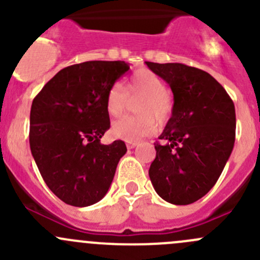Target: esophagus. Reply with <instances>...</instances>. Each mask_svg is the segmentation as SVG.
<instances>
[{"mask_svg":"<svg viewBox=\"0 0 260 260\" xmlns=\"http://www.w3.org/2000/svg\"><path fill=\"white\" fill-rule=\"evenodd\" d=\"M137 146H138L137 142H127V148H129V149L135 148V147H137Z\"/></svg>","mask_w":260,"mask_h":260,"instance_id":"esophagus-1","label":"esophagus"}]
</instances>
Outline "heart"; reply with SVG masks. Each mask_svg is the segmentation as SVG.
<instances>
[{"label": "heart", "mask_w": 260, "mask_h": 260, "mask_svg": "<svg viewBox=\"0 0 260 260\" xmlns=\"http://www.w3.org/2000/svg\"><path fill=\"white\" fill-rule=\"evenodd\" d=\"M141 95L137 106L140 115L123 117L112 124V133L127 142H138L153 135L158 122H166L174 112V99L166 90V84L149 70L135 73L123 89L119 84L111 86L106 96V109L111 117H119L127 107L128 96Z\"/></svg>", "instance_id": "1"}]
</instances>
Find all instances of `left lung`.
<instances>
[{"label": "left lung", "mask_w": 260, "mask_h": 260, "mask_svg": "<svg viewBox=\"0 0 260 260\" xmlns=\"http://www.w3.org/2000/svg\"><path fill=\"white\" fill-rule=\"evenodd\" d=\"M174 93V112L156 143L149 179L174 205L205 196L221 175L235 142V107L209 73L180 62L146 61Z\"/></svg>", "instance_id": "obj_1"}]
</instances>
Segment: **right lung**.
I'll return each mask as SVG.
<instances>
[{
	"label": "right lung",
	"mask_w": 260,
	"mask_h": 260,
	"mask_svg": "<svg viewBox=\"0 0 260 260\" xmlns=\"http://www.w3.org/2000/svg\"><path fill=\"white\" fill-rule=\"evenodd\" d=\"M129 70L124 61H85L60 70L35 96L30 148L48 187L68 205L84 208L108 192L123 141L102 145L111 127L106 96Z\"/></svg>",
	"instance_id": "add662e5"
}]
</instances>
